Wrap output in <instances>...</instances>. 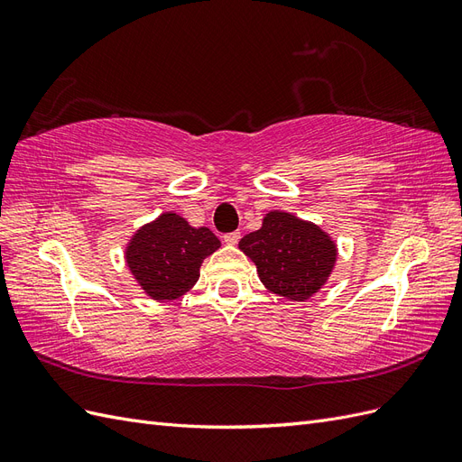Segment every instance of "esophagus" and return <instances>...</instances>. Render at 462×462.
<instances>
[{"label": "esophagus", "mask_w": 462, "mask_h": 462, "mask_svg": "<svg viewBox=\"0 0 462 462\" xmlns=\"http://www.w3.org/2000/svg\"><path fill=\"white\" fill-rule=\"evenodd\" d=\"M239 239H241L239 231H233V233H227L226 236H223V241H226V245H229V246H235L236 243H239Z\"/></svg>", "instance_id": "1"}]
</instances>
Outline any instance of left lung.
I'll list each match as a JSON object with an SVG mask.
<instances>
[{
    "label": "left lung",
    "instance_id": "8db88e82",
    "mask_svg": "<svg viewBox=\"0 0 462 462\" xmlns=\"http://www.w3.org/2000/svg\"><path fill=\"white\" fill-rule=\"evenodd\" d=\"M239 248L254 262L263 287L292 302L314 297L337 262V243L328 231L283 209L265 214Z\"/></svg>",
    "mask_w": 462,
    "mask_h": 462
}]
</instances>
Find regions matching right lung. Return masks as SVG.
Masks as SVG:
<instances>
[{"label":"right lung","mask_w":462,"mask_h":462,"mask_svg":"<svg viewBox=\"0 0 462 462\" xmlns=\"http://www.w3.org/2000/svg\"><path fill=\"white\" fill-rule=\"evenodd\" d=\"M219 246L208 227H192L177 212H163L133 233L125 262L146 297L170 302L197 285L204 258Z\"/></svg>","instance_id":"right-lung-1"}]
</instances>
